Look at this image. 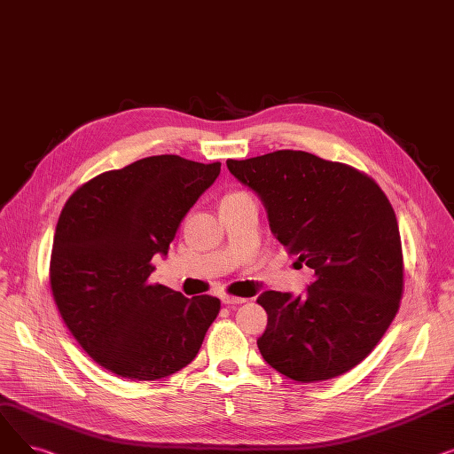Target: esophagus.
<instances>
[{
  "label": "esophagus",
  "instance_id": "esophagus-1",
  "mask_svg": "<svg viewBox=\"0 0 454 454\" xmlns=\"http://www.w3.org/2000/svg\"><path fill=\"white\" fill-rule=\"evenodd\" d=\"M221 301H223L224 305H230V307H233V305L245 303L247 300H245V298H237V296H228V294H223V296H221Z\"/></svg>",
  "mask_w": 454,
  "mask_h": 454
}]
</instances>
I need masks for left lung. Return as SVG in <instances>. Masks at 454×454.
<instances>
[{
  "instance_id": "left-lung-1",
  "label": "left lung",
  "mask_w": 454,
  "mask_h": 454,
  "mask_svg": "<svg viewBox=\"0 0 454 454\" xmlns=\"http://www.w3.org/2000/svg\"><path fill=\"white\" fill-rule=\"evenodd\" d=\"M263 202L276 239L315 270L303 294L265 291L257 348L285 377L313 383L346 373L392 324L403 293L395 213L366 175L303 151L228 160Z\"/></svg>"
}]
</instances>
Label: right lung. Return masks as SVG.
<instances>
[{
  "label": "right lung",
  "instance_id": "obj_1",
  "mask_svg": "<svg viewBox=\"0 0 454 454\" xmlns=\"http://www.w3.org/2000/svg\"><path fill=\"white\" fill-rule=\"evenodd\" d=\"M219 173V161L149 156L91 178L67 199L53 239L51 291L71 335L99 366L154 380L197 356L221 300L151 285V261L167 255Z\"/></svg>",
  "mask_w": 454,
  "mask_h": 454
}]
</instances>
